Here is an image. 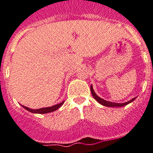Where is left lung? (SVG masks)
Returning <instances> with one entry per match:
<instances>
[{
    "label": "left lung",
    "mask_w": 153,
    "mask_h": 153,
    "mask_svg": "<svg viewBox=\"0 0 153 153\" xmlns=\"http://www.w3.org/2000/svg\"><path fill=\"white\" fill-rule=\"evenodd\" d=\"M91 92L92 96L94 97V99H95V100H96L98 103H100V104L102 105H104V106H107V107H123V106H125V105H128L129 103H131V102H133L134 100H135V98H132L131 100L128 101V102H124V103H116V102H108V101L104 100L103 98H100V97H98V95L96 94V93L94 92L92 85H91Z\"/></svg>",
    "instance_id": "left-lung-1"
}]
</instances>
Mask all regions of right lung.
Masks as SVG:
<instances>
[{
  "instance_id": "1",
  "label": "right lung",
  "mask_w": 153,
  "mask_h": 153,
  "mask_svg": "<svg viewBox=\"0 0 153 153\" xmlns=\"http://www.w3.org/2000/svg\"><path fill=\"white\" fill-rule=\"evenodd\" d=\"M64 103V101L62 102L61 103H59V104L55 105H53V106L51 107H46V108H39V109H32V108H28V107L24 106V105H22L25 109H26L29 112H31L33 113H39V114H45V113H51V112H54V111L57 110L58 108H60Z\"/></svg>"
}]
</instances>
